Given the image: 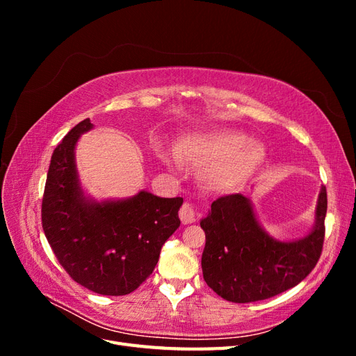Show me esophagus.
Masks as SVG:
<instances>
[{
    "instance_id": "34e87169",
    "label": "esophagus",
    "mask_w": 356,
    "mask_h": 356,
    "mask_svg": "<svg viewBox=\"0 0 356 356\" xmlns=\"http://www.w3.org/2000/svg\"><path fill=\"white\" fill-rule=\"evenodd\" d=\"M196 217H197V211H196L195 207H193L191 203L186 202L184 204H182L181 209H179V220H181L182 224L195 222Z\"/></svg>"
}]
</instances>
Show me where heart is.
<instances>
[{
	"mask_svg": "<svg viewBox=\"0 0 356 356\" xmlns=\"http://www.w3.org/2000/svg\"><path fill=\"white\" fill-rule=\"evenodd\" d=\"M177 156L187 163L203 168L202 181L220 191L234 190L250 179L263 165L266 148L258 141L232 129L196 134L182 139Z\"/></svg>",
	"mask_w": 356,
	"mask_h": 356,
	"instance_id": "obj_1",
	"label": "heart"
}]
</instances>
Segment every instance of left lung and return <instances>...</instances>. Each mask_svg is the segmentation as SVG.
<instances>
[{
  "mask_svg": "<svg viewBox=\"0 0 356 356\" xmlns=\"http://www.w3.org/2000/svg\"><path fill=\"white\" fill-rule=\"evenodd\" d=\"M327 190L321 188L315 225L298 241L282 242L258 222L251 200L241 193L211 204L200 227L207 236L202 254L203 279L233 303L266 300L296 286L314 270L325 238Z\"/></svg>",
  "mask_w": 356,
  "mask_h": 356,
  "instance_id": "1",
  "label": "left lung"
}]
</instances>
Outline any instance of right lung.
<instances>
[{
    "label": "right lung",
    "mask_w": 356,
    "mask_h": 356,
    "mask_svg": "<svg viewBox=\"0 0 356 356\" xmlns=\"http://www.w3.org/2000/svg\"><path fill=\"white\" fill-rule=\"evenodd\" d=\"M90 118L80 122L51 154L41 204L42 230L75 282L96 294H131L153 273L160 250L178 227L182 197L148 191L123 200L84 196L74 149Z\"/></svg>",
    "instance_id": "1"
}]
</instances>
